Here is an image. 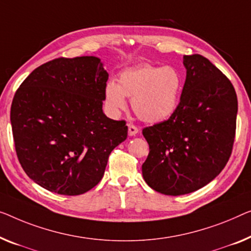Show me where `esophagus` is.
Returning <instances> with one entry per match:
<instances>
[{"mask_svg":"<svg viewBox=\"0 0 251 251\" xmlns=\"http://www.w3.org/2000/svg\"><path fill=\"white\" fill-rule=\"evenodd\" d=\"M138 130H140V129H138L135 125L128 124V135L129 136H135L136 134L138 133Z\"/></svg>","mask_w":251,"mask_h":251,"instance_id":"1","label":"esophagus"}]
</instances>
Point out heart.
I'll use <instances>...</instances> for the list:
<instances>
[{
	"instance_id": "heart-1",
	"label": "heart",
	"mask_w": 251,
	"mask_h": 251,
	"mask_svg": "<svg viewBox=\"0 0 251 251\" xmlns=\"http://www.w3.org/2000/svg\"><path fill=\"white\" fill-rule=\"evenodd\" d=\"M182 77L173 66L156 67L143 64L125 70L118 84L109 81L104 88V102L111 115L125 110L126 99L142 121L160 123L171 117L177 109Z\"/></svg>"
}]
</instances>
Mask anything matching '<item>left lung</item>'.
Instances as JSON below:
<instances>
[{
	"mask_svg": "<svg viewBox=\"0 0 251 251\" xmlns=\"http://www.w3.org/2000/svg\"><path fill=\"white\" fill-rule=\"evenodd\" d=\"M180 102L167 121L143 128L150 152L142 166L147 184L164 195L201 188L229 161L238 99L229 78L204 56H184Z\"/></svg>",
	"mask_w": 251,
	"mask_h": 251,
	"instance_id": "1",
	"label": "left lung"
}]
</instances>
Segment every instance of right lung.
Wrapping results in <instances>:
<instances>
[{"mask_svg":"<svg viewBox=\"0 0 251 251\" xmlns=\"http://www.w3.org/2000/svg\"><path fill=\"white\" fill-rule=\"evenodd\" d=\"M108 76L95 56L59 57L33 70L17 90L10 114L14 147L22 169L43 188L87 193L127 138L126 122L102 111Z\"/></svg>","mask_w":251,"mask_h":251,"instance_id":"add662e5","label":"right lung"}]
</instances>
